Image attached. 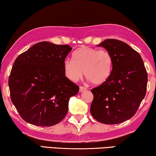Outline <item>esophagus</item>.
Instances as JSON below:
<instances>
[{
    "mask_svg": "<svg viewBox=\"0 0 156 156\" xmlns=\"http://www.w3.org/2000/svg\"><path fill=\"white\" fill-rule=\"evenodd\" d=\"M86 90V88H84L83 86H80V93H81V92H83V91Z\"/></svg>",
    "mask_w": 156,
    "mask_h": 156,
    "instance_id": "34e87169",
    "label": "esophagus"
}]
</instances>
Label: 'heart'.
<instances>
[{"mask_svg": "<svg viewBox=\"0 0 156 156\" xmlns=\"http://www.w3.org/2000/svg\"><path fill=\"white\" fill-rule=\"evenodd\" d=\"M73 60L64 61V72L72 81H77L83 75L95 85L105 83L111 76L113 67V57L108 51L83 47L76 50Z\"/></svg>", "mask_w": 156, "mask_h": 156, "instance_id": "heart-1", "label": "heart"}]
</instances>
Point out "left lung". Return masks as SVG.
Returning a JSON list of instances; mask_svg holds the SVG:
<instances>
[{
	"mask_svg": "<svg viewBox=\"0 0 156 156\" xmlns=\"http://www.w3.org/2000/svg\"><path fill=\"white\" fill-rule=\"evenodd\" d=\"M98 46L111 53L113 67L108 80L91 90L90 113L101 123H122L136 114L146 95V68L139 53L126 43L108 39Z\"/></svg>",
	"mask_w": 156,
	"mask_h": 156,
	"instance_id": "1",
	"label": "left lung"
}]
</instances>
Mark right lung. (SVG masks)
I'll use <instances>...</instances> for the list:
<instances>
[{"label": "right lung", "instance_id": "1", "mask_svg": "<svg viewBox=\"0 0 156 156\" xmlns=\"http://www.w3.org/2000/svg\"><path fill=\"white\" fill-rule=\"evenodd\" d=\"M73 48L42 41L15 60L9 77L12 101L25 122L40 126L60 122L80 87L66 77L64 61Z\"/></svg>", "mask_w": 156, "mask_h": 156}]
</instances>
